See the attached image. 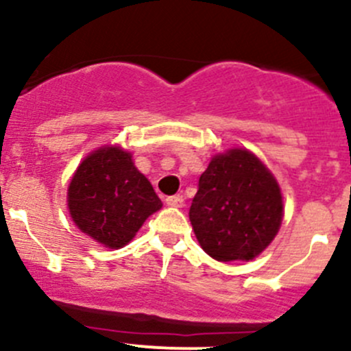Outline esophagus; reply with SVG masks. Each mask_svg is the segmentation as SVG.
<instances>
[{
  "mask_svg": "<svg viewBox=\"0 0 351 351\" xmlns=\"http://www.w3.org/2000/svg\"><path fill=\"white\" fill-rule=\"evenodd\" d=\"M166 205H169V207H183V197L182 195L166 197Z\"/></svg>",
  "mask_w": 351,
  "mask_h": 351,
  "instance_id": "1",
  "label": "esophagus"
}]
</instances>
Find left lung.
<instances>
[{"mask_svg":"<svg viewBox=\"0 0 351 351\" xmlns=\"http://www.w3.org/2000/svg\"><path fill=\"white\" fill-rule=\"evenodd\" d=\"M189 215L208 256L250 261L277 236L284 202L277 180L256 156L229 149L202 173Z\"/></svg>","mask_w":351,"mask_h":351,"instance_id":"obj_1","label":"left lung"}]
</instances>
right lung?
I'll list each match as a JSON object with an SVG mask.
<instances>
[{
    "instance_id": "right-lung-1",
    "label": "right lung",
    "mask_w": 351,
    "mask_h": 351,
    "mask_svg": "<svg viewBox=\"0 0 351 351\" xmlns=\"http://www.w3.org/2000/svg\"><path fill=\"white\" fill-rule=\"evenodd\" d=\"M67 207L84 234L119 250L162 204L149 180L134 166L132 154L108 146L77 166L67 189Z\"/></svg>"
}]
</instances>
